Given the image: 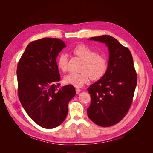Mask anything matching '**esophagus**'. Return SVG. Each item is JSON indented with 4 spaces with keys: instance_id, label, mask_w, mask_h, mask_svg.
I'll use <instances>...</instances> for the list:
<instances>
[{
    "instance_id": "obj_1",
    "label": "esophagus",
    "mask_w": 153,
    "mask_h": 153,
    "mask_svg": "<svg viewBox=\"0 0 153 153\" xmlns=\"http://www.w3.org/2000/svg\"><path fill=\"white\" fill-rule=\"evenodd\" d=\"M76 94H79V93L81 91V90H80V89H79V88H76Z\"/></svg>"
}]
</instances>
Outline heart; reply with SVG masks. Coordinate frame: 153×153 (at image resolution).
I'll list each match as a JSON object with an SVG mask.
<instances>
[{
	"label": "heart",
	"mask_w": 153,
	"mask_h": 153,
	"mask_svg": "<svg viewBox=\"0 0 153 153\" xmlns=\"http://www.w3.org/2000/svg\"><path fill=\"white\" fill-rule=\"evenodd\" d=\"M73 53L83 60L81 72L79 73H70L65 76L64 82L65 83L73 85L77 88L82 87L88 80L100 79L107 70V60L102 56L97 54L93 49L85 45H79L75 47ZM68 57L66 54L62 53L57 58L58 68L65 72L67 70Z\"/></svg>",
	"instance_id": "heart-1"
}]
</instances>
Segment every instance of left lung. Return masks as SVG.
Returning a JSON list of instances; mask_svg holds the SVG:
<instances>
[{"label":"left lung","instance_id":"left-lung-1","mask_svg":"<svg viewBox=\"0 0 153 153\" xmlns=\"http://www.w3.org/2000/svg\"><path fill=\"white\" fill-rule=\"evenodd\" d=\"M88 40L104 43L110 56L105 74L88 88L91 104L87 114L96 125L111 126L125 117L132 103L137 79L133 59L129 49L112 36Z\"/></svg>","mask_w":153,"mask_h":153}]
</instances>
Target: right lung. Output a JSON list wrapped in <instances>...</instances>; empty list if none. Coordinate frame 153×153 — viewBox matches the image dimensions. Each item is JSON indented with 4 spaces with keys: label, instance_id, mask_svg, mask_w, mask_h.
Wrapping results in <instances>:
<instances>
[{
    "label": "right lung",
    "instance_id": "right-lung-1",
    "mask_svg": "<svg viewBox=\"0 0 153 153\" xmlns=\"http://www.w3.org/2000/svg\"><path fill=\"white\" fill-rule=\"evenodd\" d=\"M65 47L59 39L33 41L17 65L20 102L32 120L44 128H54L64 121L68 103L76 94L71 85L58 89L60 77L56 59Z\"/></svg>",
    "mask_w": 153,
    "mask_h": 153
}]
</instances>
